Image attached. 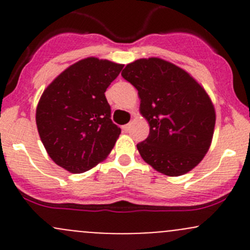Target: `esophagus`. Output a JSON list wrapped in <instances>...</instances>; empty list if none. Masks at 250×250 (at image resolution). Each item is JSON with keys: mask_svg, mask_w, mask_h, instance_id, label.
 I'll use <instances>...</instances> for the list:
<instances>
[{"mask_svg": "<svg viewBox=\"0 0 250 250\" xmlns=\"http://www.w3.org/2000/svg\"><path fill=\"white\" fill-rule=\"evenodd\" d=\"M122 128H123V130H125V133H128L130 130V128H132V122H129L128 125H125Z\"/></svg>", "mask_w": 250, "mask_h": 250, "instance_id": "34e87169", "label": "esophagus"}]
</instances>
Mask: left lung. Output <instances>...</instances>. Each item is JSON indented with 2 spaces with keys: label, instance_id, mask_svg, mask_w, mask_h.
<instances>
[{
  "label": "left lung",
  "instance_id": "8db88e82",
  "mask_svg": "<svg viewBox=\"0 0 250 250\" xmlns=\"http://www.w3.org/2000/svg\"><path fill=\"white\" fill-rule=\"evenodd\" d=\"M138 89L150 133L137 145L157 172L179 176L203 160L213 139L215 110L204 88L185 70L160 58L138 59L122 71Z\"/></svg>",
  "mask_w": 250,
  "mask_h": 250
}]
</instances>
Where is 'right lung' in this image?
Here are the masks:
<instances>
[{"mask_svg": "<svg viewBox=\"0 0 250 250\" xmlns=\"http://www.w3.org/2000/svg\"><path fill=\"white\" fill-rule=\"evenodd\" d=\"M122 64L85 58L62 72L36 109L40 138L49 157L70 173H83L109 156L121 134L105 92Z\"/></svg>", "mask_w": 250, "mask_h": 250, "instance_id": "right-lung-1", "label": "right lung"}]
</instances>
